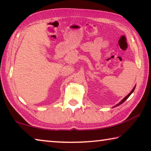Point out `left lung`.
Here are the masks:
<instances>
[{"mask_svg": "<svg viewBox=\"0 0 151 151\" xmlns=\"http://www.w3.org/2000/svg\"><path fill=\"white\" fill-rule=\"evenodd\" d=\"M135 87H136V86H134V87L133 88V89H132V90L131 91V93H130L129 94H128V95L127 96H125L124 97V98L123 99H122V100L121 101V102H120V103H119V104H117V105H116L115 106H119V105H120V104H121L122 103H124V102L125 101H126L127 100V99H128V98H129V97L130 96V95H131V94L132 93H133V91H134V88H135Z\"/></svg>", "mask_w": 151, "mask_h": 151, "instance_id": "obj_1", "label": "left lung"}]
</instances>
